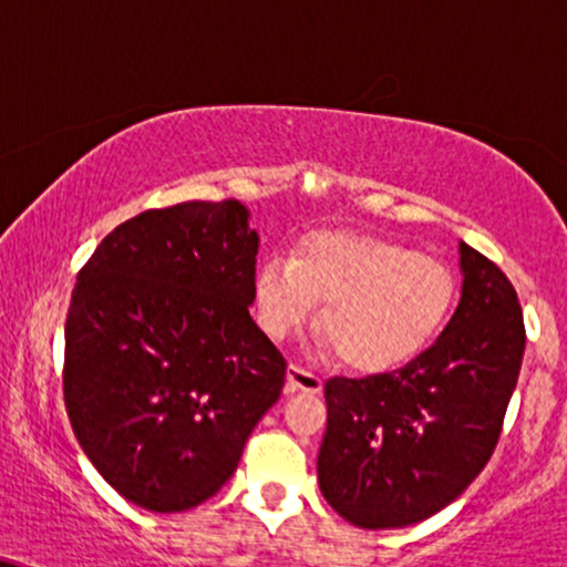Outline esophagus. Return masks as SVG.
<instances>
[{"mask_svg": "<svg viewBox=\"0 0 567 567\" xmlns=\"http://www.w3.org/2000/svg\"><path fill=\"white\" fill-rule=\"evenodd\" d=\"M288 391H306V393H319L322 391V378L306 370L301 364L288 367Z\"/></svg>", "mask_w": 567, "mask_h": 567, "instance_id": "1", "label": "esophagus"}]
</instances>
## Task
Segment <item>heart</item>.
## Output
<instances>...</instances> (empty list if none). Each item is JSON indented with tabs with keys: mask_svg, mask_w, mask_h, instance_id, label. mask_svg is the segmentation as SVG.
<instances>
[{
	"mask_svg": "<svg viewBox=\"0 0 567 567\" xmlns=\"http://www.w3.org/2000/svg\"><path fill=\"white\" fill-rule=\"evenodd\" d=\"M332 346L359 372H388L433 343L456 301L443 258L372 235L306 237L296 258H269L256 275L258 322L271 338L298 332L317 313Z\"/></svg>",
	"mask_w": 567,
	"mask_h": 567,
	"instance_id": "heart-1",
	"label": "heart"
}]
</instances>
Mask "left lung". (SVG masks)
Listing matches in <instances>:
<instances>
[{"label":"left lung","mask_w":567,"mask_h":567,"mask_svg":"<svg viewBox=\"0 0 567 567\" xmlns=\"http://www.w3.org/2000/svg\"><path fill=\"white\" fill-rule=\"evenodd\" d=\"M460 254L462 301L431 349L395 372L324 383L319 488L359 528L435 515L499 443L523 364V309L499 266L467 243Z\"/></svg>","instance_id":"1"}]
</instances>
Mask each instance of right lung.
I'll use <instances>...</instances> for the list:
<instances>
[{"mask_svg":"<svg viewBox=\"0 0 567 567\" xmlns=\"http://www.w3.org/2000/svg\"><path fill=\"white\" fill-rule=\"evenodd\" d=\"M258 235L237 200L150 208L81 266L65 319L63 399L111 486L184 513L235 473L288 361L258 330Z\"/></svg>","mask_w":567,"mask_h":567,"instance_id":"right-lung-1","label":"right lung"}]
</instances>
